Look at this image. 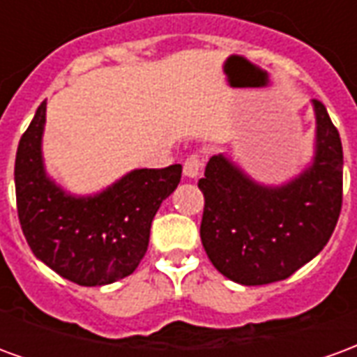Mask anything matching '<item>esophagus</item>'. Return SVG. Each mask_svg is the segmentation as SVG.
Listing matches in <instances>:
<instances>
[{"label":"esophagus","instance_id":"34e87169","mask_svg":"<svg viewBox=\"0 0 357 357\" xmlns=\"http://www.w3.org/2000/svg\"><path fill=\"white\" fill-rule=\"evenodd\" d=\"M201 168H202L201 156H197V155L187 156V160L183 162V176H185V178H189V179L199 178V174H201Z\"/></svg>","mask_w":357,"mask_h":357}]
</instances>
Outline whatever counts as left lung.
<instances>
[{
	"label": "left lung",
	"mask_w": 357,
	"mask_h": 357,
	"mask_svg": "<svg viewBox=\"0 0 357 357\" xmlns=\"http://www.w3.org/2000/svg\"><path fill=\"white\" fill-rule=\"evenodd\" d=\"M312 107L314 156L294 178L260 183L233 158L216 155L199 179L202 247L235 283L255 287L291 277L335 231L342 206V143L323 102L314 99Z\"/></svg>",
	"instance_id": "8db88e82"
}]
</instances>
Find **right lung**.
Returning <instances> with one entry per match:
<instances>
[{
    "label": "right lung",
    "mask_w": 357,
    "mask_h": 357,
    "mask_svg": "<svg viewBox=\"0 0 357 357\" xmlns=\"http://www.w3.org/2000/svg\"><path fill=\"white\" fill-rule=\"evenodd\" d=\"M43 101L22 133L15 160L17 210L38 260L82 287H102L135 271L149 247L153 218L181 179V164L139 168L93 195L59 185L43 162Z\"/></svg>",
    "instance_id": "right-lung-1"
}]
</instances>
